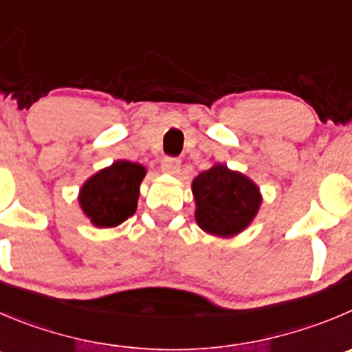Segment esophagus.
<instances>
[{
    "label": "esophagus",
    "instance_id": "1",
    "mask_svg": "<svg viewBox=\"0 0 352 352\" xmlns=\"http://www.w3.org/2000/svg\"><path fill=\"white\" fill-rule=\"evenodd\" d=\"M162 170L167 174H178L182 169V160L176 159V157H166L162 160Z\"/></svg>",
    "mask_w": 352,
    "mask_h": 352
}]
</instances>
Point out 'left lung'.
Returning <instances> with one entry per match:
<instances>
[{"label":"left lung","mask_w":352,"mask_h":352,"mask_svg":"<svg viewBox=\"0 0 352 352\" xmlns=\"http://www.w3.org/2000/svg\"><path fill=\"white\" fill-rule=\"evenodd\" d=\"M192 190L197 223L204 232L217 236H232L247 228L261 204L259 188L221 164L200 173Z\"/></svg>","instance_id":"left-lung-1"}]
</instances>
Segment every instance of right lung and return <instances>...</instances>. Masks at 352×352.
Wrapping results in <instances>:
<instances>
[{
    "instance_id": "right-lung-1",
    "label": "right lung",
    "mask_w": 352,
    "mask_h": 352,
    "mask_svg": "<svg viewBox=\"0 0 352 352\" xmlns=\"http://www.w3.org/2000/svg\"><path fill=\"white\" fill-rule=\"evenodd\" d=\"M145 167L117 160L85 183L79 195L82 210L98 228H112L135 214Z\"/></svg>"
}]
</instances>
